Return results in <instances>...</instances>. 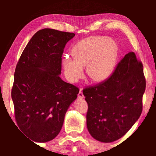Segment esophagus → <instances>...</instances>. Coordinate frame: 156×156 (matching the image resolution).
Segmentation results:
<instances>
[{
	"label": "esophagus",
	"instance_id": "34e87169",
	"mask_svg": "<svg viewBox=\"0 0 156 156\" xmlns=\"http://www.w3.org/2000/svg\"><path fill=\"white\" fill-rule=\"evenodd\" d=\"M78 98H80V99H83V98H84L83 94V91H82L81 89H80V91H79V93L78 94Z\"/></svg>",
	"mask_w": 156,
	"mask_h": 156
}]
</instances>
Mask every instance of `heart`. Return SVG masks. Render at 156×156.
Here are the masks:
<instances>
[{
	"mask_svg": "<svg viewBox=\"0 0 156 156\" xmlns=\"http://www.w3.org/2000/svg\"><path fill=\"white\" fill-rule=\"evenodd\" d=\"M74 56L66 54L62 58L65 74L69 81L76 83L84 74V66L87 73L96 81L106 80L115 67L118 46L106 36H90L78 42L72 48Z\"/></svg>",
	"mask_w": 156,
	"mask_h": 156,
	"instance_id": "1",
	"label": "heart"
}]
</instances>
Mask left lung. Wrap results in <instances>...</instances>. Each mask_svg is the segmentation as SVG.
<instances>
[{
	"mask_svg": "<svg viewBox=\"0 0 156 156\" xmlns=\"http://www.w3.org/2000/svg\"><path fill=\"white\" fill-rule=\"evenodd\" d=\"M145 87L142 64L135 53L129 52L107 80L84 89L91 136L108 143L125 135L141 115Z\"/></svg>",
	"mask_w": 156,
	"mask_h": 156,
	"instance_id": "1",
	"label": "left lung"
}]
</instances>
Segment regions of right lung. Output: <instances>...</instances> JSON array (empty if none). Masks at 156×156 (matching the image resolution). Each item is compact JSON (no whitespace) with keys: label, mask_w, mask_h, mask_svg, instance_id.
I'll use <instances>...</instances> for the list:
<instances>
[{"label":"right lung","mask_w":156,"mask_h":156,"mask_svg":"<svg viewBox=\"0 0 156 156\" xmlns=\"http://www.w3.org/2000/svg\"><path fill=\"white\" fill-rule=\"evenodd\" d=\"M75 34L52 29L37 31L21 54L12 90L16 120L26 136L46 142L60 133L79 89L63 81L62 55Z\"/></svg>","instance_id":"right-lung-1"}]
</instances>
